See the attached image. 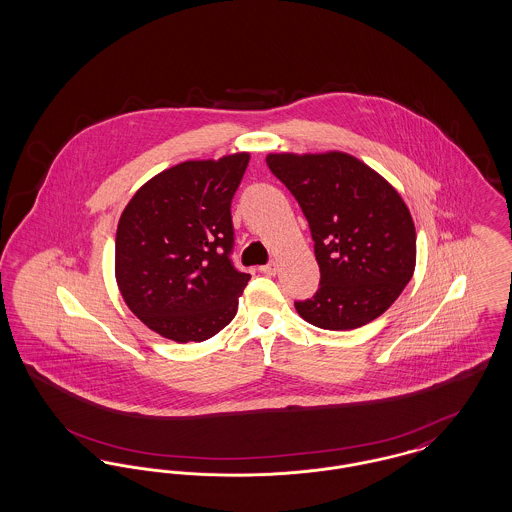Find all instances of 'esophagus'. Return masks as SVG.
<instances>
[{
	"mask_svg": "<svg viewBox=\"0 0 512 512\" xmlns=\"http://www.w3.org/2000/svg\"><path fill=\"white\" fill-rule=\"evenodd\" d=\"M276 270H278V263H276V261H270V263L261 267V272H263V274H267V276H274V274H276Z\"/></svg>",
	"mask_w": 512,
	"mask_h": 512,
	"instance_id": "1",
	"label": "esophagus"
}]
</instances>
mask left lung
I'll return each instance as SVG.
<instances>
[{"label": "left lung", "instance_id": "8db88e82", "mask_svg": "<svg viewBox=\"0 0 512 512\" xmlns=\"http://www.w3.org/2000/svg\"><path fill=\"white\" fill-rule=\"evenodd\" d=\"M270 172L297 199L315 242L320 282L295 301L324 330H353L380 317L411 282L413 219L390 184L347 153H270Z\"/></svg>", "mask_w": 512, "mask_h": 512}]
</instances>
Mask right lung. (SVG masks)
I'll list each match as a JSON object with an SVG mask.
<instances>
[{"label":"right lung","mask_w":512,"mask_h":512,"mask_svg":"<svg viewBox=\"0 0 512 512\" xmlns=\"http://www.w3.org/2000/svg\"><path fill=\"white\" fill-rule=\"evenodd\" d=\"M249 153L186 161L144 184L122 211L115 272L130 311L178 343L219 334L249 274L234 267L232 197Z\"/></svg>","instance_id":"add662e5"}]
</instances>
